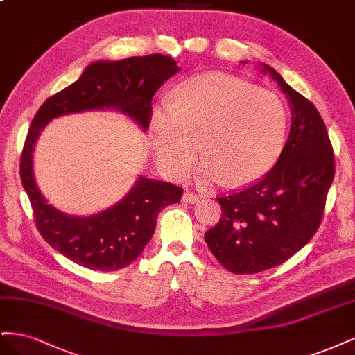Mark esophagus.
I'll use <instances>...</instances> for the list:
<instances>
[{
	"label": "esophagus",
	"instance_id": "obj_1",
	"mask_svg": "<svg viewBox=\"0 0 355 355\" xmlns=\"http://www.w3.org/2000/svg\"><path fill=\"white\" fill-rule=\"evenodd\" d=\"M182 201L187 202V204H194V202H198V201H200V198L194 194V192L187 191L185 194H184V197H182Z\"/></svg>",
	"mask_w": 355,
	"mask_h": 355
}]
</instances>
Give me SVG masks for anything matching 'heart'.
<instances>
[{"mask_svg":"<svg viewBox=\"0 0 355 355\" xmlns=\"http://www.w3.org/2000/svg\"><path fill=\"white\" fill-rule=\"evenodd\" d=\"M286 128L287 114L277 96L231 75L207 73L179 84L170 103L155 106L149 136L158 163L170 175L187 176L201 149L202 182L223 179L241 187L272 168Z\"/></svg>","mask_w":355,"mask_h":355,"instance_id":"1","label":"heart"}]
</instances>
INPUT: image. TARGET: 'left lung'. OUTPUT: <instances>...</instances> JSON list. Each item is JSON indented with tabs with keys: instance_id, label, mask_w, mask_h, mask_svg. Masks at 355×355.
I'll return each mask as SVG.
<instances>
[{
	"instance_id": "obj_1",
	"label": "left lung",
	"mask_w": 355,
	"mask_h": 355,
	"mask_svg": "<svg viewBox=\"0 0 355 355\" xmlns=\"http://www.w3.org/2000/svg\"><path fill=\"white\" fill-rule=\"evenodd\" d=\"M287 94L292 125L275 166L254 184L218 197L220 220L204 234L232 274H257L290 259L313 239L335 178V154L313 102L263 65Z\"/></svg>"
}]
</instances>
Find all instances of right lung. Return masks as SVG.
I'll use <instances>...</instances> for the list:
<instances>
[{
  "mask_svg": "<svg viewBox=\"0 0 355 355\" xmlns=\"http://www.w3.org/2000/svg\"><path fill=\"white\" fill-rule=\"evenodd\" d=\"M178 71L176 62L164 55L96 62L37 111L20 155V179L42 239L72 262L103 272L128 266L154 235L158 213L179 202L184 189L141 178L128 196L108 210L89 218L63 214L47 204L32 173V151L40 132L56 116L102 108L120 110L146 130L154 94Z\"/></svg>",
  "mask_w": 355,
  "mask_h": 355,
  "instance_id": "add662e5",
  "label": "right lung"
}]
</instances>
